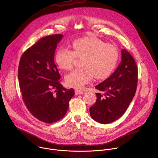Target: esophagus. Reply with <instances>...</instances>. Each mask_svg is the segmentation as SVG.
<instances>
[{"mask_svg":"<svg viewBox=\"0 0 158 158\" xmlns=\"http://www.w3.org/2000/svg\"><path fill=\"white\" fill-rule=\"evenodd\" d=\"M85 93V92L83 90H79V89L75 90V94L76 95H83Z\"/></svg>","mask_w":158,"mask_h":158,"instance_id":"esophagus-1","label":"esophagus"}]
</instances>
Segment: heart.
<instances>
[{"instance_id": "1", "label": "heart", "mask_w": 158, "mask_h": 158, "mask_svg": "<svg viewBox=\"0 0 158 158\" xmlns=\"http://www.w3.org/2000/svg\"><path fill=\"white\" fill-rule=\"evenodd\" d=\"M72 51L68 48H58L55 61L59 67L68 70L72 69L76 57H82L81 68L76 69L66 75V83L74 88H81L92 80L108 77L114 69L118 60L117 47L105 44L101 40L85 37L76 40L72 44Z\"/></svg>"}]
</instances>
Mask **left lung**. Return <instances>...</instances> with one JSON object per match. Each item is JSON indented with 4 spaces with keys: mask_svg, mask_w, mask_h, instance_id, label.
<instances>
[{
    "mask_svg": "<svg viewBox=\"0 0 158 158\" xmlns=\"http://www.w3.org/2000/svg\"><path fill=\"white\" fill-rule=\"evenodd\" d=\"M122 61L111 76L95 86L98 93L96 102L89 108L95 121L106 124L117 120L126 112L135 97L138 69L134 58L126 49L121 51Z\"/></svg>",
    "mask_w": 158,
    "mask_h": 158,
    "instance_id": "1",
    "label": "left lung"
}]
</instances>
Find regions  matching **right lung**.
<instances>
[{"label": "right lung", "mask_w": 158, "mask_h": 158, "mask_svg": "<svg viewBox=\"0 0 158 158\" xmlns=\"http://www.w3.org/2000/svg\"><path fill=\"white\" fill-rule=\"evenodd\" d=\"M63 35L47 36L27 49L19 66L18 77L22 98L31 113L39 120L52 123L67 112L74 89L60 84V74L54 56Z\"/></svg>", "instance_id": "1"}]
</instances>
